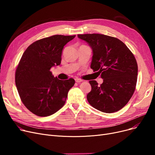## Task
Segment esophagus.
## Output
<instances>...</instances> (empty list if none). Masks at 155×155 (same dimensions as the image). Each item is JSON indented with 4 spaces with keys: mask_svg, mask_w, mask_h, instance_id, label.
Instances as JSON below:
<instances>
[{
    "mask_svg": "<svg viewBox=\"0 0 155 155\" xmlns=\"http://www.w3.org/2000/svg\"><path fill=\"white\" fill-rule=\"evenodd\" d=\"M82 79H80V78H75V82H77V83H80V82H82Z\"/></svg>",
    "mask_w": 155,
    "mask_h": 155,
    "instance_id": "1",
    "label": "esophagus"
}]
</instances>
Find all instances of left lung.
I'll return each instance as SVG.
<instances>
[{"mask_svg":"<svg viewBox=\"0 0 155 155\" xmlns=\"http://www.w3.org/2000/svg\"><path fill=\"white\" fill-rule=\"evenodd\" d=\"M93 51L91 68L101 75L100 85L89 81L87 99L93 107L105 113L123 108L132 97L137 83V64L133 53L119 39L101 34L78 35Z\"/></svg>","mask_w":155,"mask_h":155,"instance_id":"obj_1","label":"left lung"}]
</instances>
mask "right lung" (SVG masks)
<instances>
[{
  "instance_id": "obj_1",
  "label": "right lung",
  "mask_w": 155,
  "mask_h": 155,
  "mask_svg": "<svg viewBox=\"0 0 155 155\" xmlns=\"http://www.w3.org/2000/svg\"><path fill=\"white\" fill-rule=\"evenodd\" d=\"M75 37L54 35L39 39L28 47L19 62L15 82L19 97L38 116H49L59 110L75 84L74 79L59 80L50 71L60 64L64 46Z\"/></svg>"
}]
</instances>
